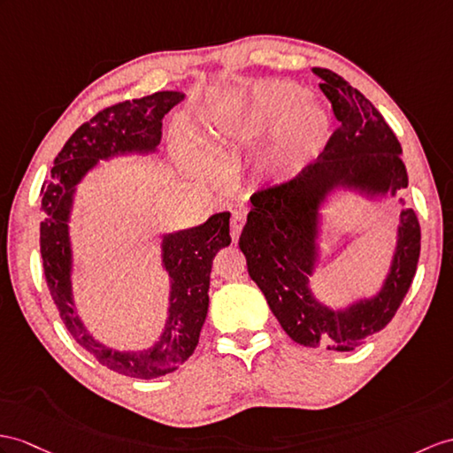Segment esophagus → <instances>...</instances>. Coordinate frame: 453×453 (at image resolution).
I'll use <instances>...</instances> for the list:
<instances>
[{
	"instance_id": "obj_1",
	"label": "esophagus",
	"mask_w": 453,
	"mask_h": 453,
	"mask_svg": "<svg viewBox=\"0 0 453 453\" xmlns=\"http://www.w3.org/2000/svg\"><path fill=\"white\" fill-rule=\"evenodd\" d=\"M244 223H246V213L244 211H234L233 219H230V236H233L234 244L240 238V233H242V228H244Z\"/></svg>"
}]
</instances>
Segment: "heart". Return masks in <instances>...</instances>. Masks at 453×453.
<instances>
[{"label":"heart","mask_w":453,"mask_h":453,"mask_svg":"<svg viewBox=\"0 0 453 453\" xmlns=\"http://www.w3.org/2000/svg\"><path fill=\"white\" fill-rule=\"evenodd\" d=\"M307 92L296 84L271 86L257 99L251 115L256 130H273L285 125L280 132L271 169L277 176H290L325 148L330 136V119L319 107H303Z\"/></svg>","instance_id":"1"}]
</instances>
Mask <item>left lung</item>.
Masks as SVG:
<instances>
[{
  "mask_svg": "<svg viewBox=\"0 0 453 453\" xmlns=\"http://www.w3.org/2000/svg\"><path fill=\"white\" fill-rule=\"evenodd\" d=\"M313 73L323 81L319 88L333 104L340 127L313 163L251 196L253 207L238 246L251 280L296 344L351 351L400 310L417 271L421 225L411 207L403 209L390 277L374 300L346 311H330L313 300L307 279L313 269L315 209L321 197L338 184L374 194H394L407 186L402 146L379 109L336 73L321 67Z\"/></svg>",
  "mask_w": 453,
  "mask_h": 453,
  "instance_id": "obj_1",
  "label": "left lung"
}]
</instances>
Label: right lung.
Returning a JSON list of instances; mask_svg holds the SVG:
<instances>
[{"label": "right lung", "mask_w": 453, "mask_h": 453, "mask_svg": "<svg viewBox=\"0 0 453 453\" xmlns=\"http://www.w3.org/2000/svg\"><path fill=\"white\" fill-rule=\"evenodd\" d=\"M182 99L156 92L97 111L74 130L53 161L51 180L42 186L40 253L51 300L65 326L102 365L132 379H156L179 369L200 342L209 307V274L219 250L230 244V213H217L184 233L165 236L163 263L171 277V310L159 342L148 351L120 354L96 342L74 315L71 294V248L67 219L71 190L97 159L125 151H153L161 140L163 117Z\"/></svg>", "instance_id": "obj_1"}]
</instances>
